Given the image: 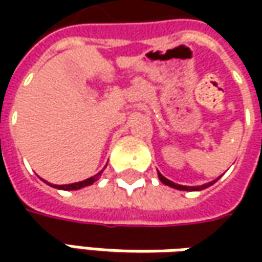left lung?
<instances>
[{"mask_svg": "<svg viewBox=\"0 0 262 262\" xmlns=\"http://www.w3.org/2000/svg\"><path fill=\"white\" fill-rule=\"evenodd\" d=\"M159 179L165 184V185H169L172 186V188H176V189H182V191H200V189H204V188H207V186L213 185L214 182H210V184H204V185L201 186H184V185H178V184H175V182H172V181H169V179H166L165 176L162 175V173H159Z\"/></svg>", "mask_w": 262, "mask_h": 262, "instance_id": "1", "label": "left lung"}]
</instances>
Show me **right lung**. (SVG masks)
Returning <instances> with one entry per match:
<instances>
[{
    "instance_id": "right-lung-1",
    "label": "right lung",
    "mask_w": 262,
    "mask_h": 262,
    "mask_svg": "<svg viewBox=\"0 0 262 262\" xmlns=\"http://www.w3.org/2000/svg\"><path fill=\"white\" fill-rule=\"evenodd\" d=\"M100 173L102 172H99L97 175L92 176V178H89L86 181H81V182H76V184H70V185H51L54 186V188H58V189H66V191H73V189H80V188H83V186L87 185H92L93 182H96L99 178H100Z\"/></svg>"
}]
</instances>
